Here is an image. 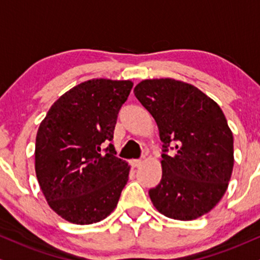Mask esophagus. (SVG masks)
<instances>
[{
	"instance_id": "esophagus-1",
	"label": "esophagus",
	"mask_w": 260,
	"mask_h": 260,
	"mask_svg": "<svg viewBox=\"0 0 260 260\" xmlns=\"http://www.w3.org/2000/svg\"><path fill=\"white\" fill-rule=\"evenodd\" d=\"M141 164H143V160H141V159H133V160H131V166H132L133 168H138V167H140Z\"/></svg>"
}]
</instances>
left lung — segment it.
<instances>
[{
    "mask_svg": "<svg viewBox=\"0 0 260 260\" xmlns=\"http://www.w3.org/2000/svg\"><path fill=\"white\" fill-rule=\"evenodd\" d=\"M149 110L163 143L162 179L149 190L162 215L192 221L217 205L228 188L234 167V140L215 101L185 81L146 79L134 87ZM170 143L176 154H166Z\"/></svg>",
    "mask_w": 260,
    "mask_h": 260,
    "instance_id": "left-lung-1",
    "label": "left lung"
}]
</instances>
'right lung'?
<instances>
[{
    "label": "right lung",
    "mask_w": 260,
    "mask_h": 260,
    "mask_svg": "<svg viewBox=\"0 0 260 260\" xmlns=\"http://www.w3.org/2000/svg\"><path fill=\"white\" fill-rule=\"evenodd\" d=\"M131 80L91 79L58 98L39 124L35 169L48 205L74 224L107 218L119 203L131 167L113 140Z\"/></svg>",
    "instance_id": "add662e5"
}]
</instances>
